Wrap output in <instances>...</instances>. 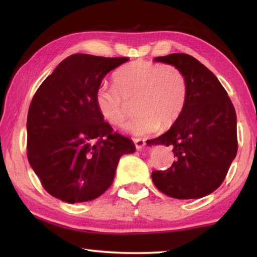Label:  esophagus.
Returning <instances> with one entry per match:
<instances>
[{
    "label": "esophagus",
    "mask_w": 257,
    "mask_h": 257,
    "mask_svg": "<svg viewBox=\"0 0 257 257\" xmlns=\"http://www.w3.org/2000/svg\"><path fill=\"white\" fill-rule=\"evenodd\" d=\"M133 143H135L137 150H142L143 147L145 146L146 140L143 139V138H136V139H133Z\"/></svg>",
    "instance_id": "1"
}]
</instances>
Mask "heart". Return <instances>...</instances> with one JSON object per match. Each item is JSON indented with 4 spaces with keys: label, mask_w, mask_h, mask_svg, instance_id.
Masks as SVG:
<instances>
[{
    "label": "heart",
    "mask_w": 257,
    "mask_h": 257,
    "mask_svg": "<svg viewBox=\"0 0 257 257\" xmlns=\"http://www.w3.org/2000/svg\"><path fill=\"white\" fill-rule=\"evenodd\" d=\"M114 86L101 85L94 94L97 110L105 121L120 125L133 100L137 113L124 124L132 135L143 136L167 128L184 111L188 94L185 73L174 65L145 59L131 62L113 75Z\"/></svg>",
    "instance_id": "b5f03b06"
}]
</instances>
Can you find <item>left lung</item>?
<instances>
[{
    "instance_id": "1",
    "label": "left lung",
    "mask_w": 257,
    "mask_h": 257,
    "mask_svg": "<svg viewBox=\"0 0 257 257\" xmlns=\"http://www.w3.org/2000/svg\"><path fill=\"white\" fill-rule=\"evenodd\" d=\"M154 61L185 73L188 94L184 111L166 133L149 145L173 149L175 161L166 171L152 172L156 187L171 198L199 199L222 184L237 153L236 112L215 75L187 54Z\"/></svg>"
}]
</instances>
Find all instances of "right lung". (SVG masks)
Returning a JSON list of instances; mask_svg holds the SVG:
<instances>
[{
    "label": "right lung",
    "mask_w": 257,
    "mask_h": 257,
    "mask_svg": "<svg viewBox=\"0 0 257 257\" xmlns=\"http://www.w3.org/2000/svg\"><path fill=\"white\" fill-rule=\"evenodd\" d=\"M127 57L69 56L31 100L27 156L45 191L69 203L103 194L113 182L122 154L136 146L104 121L94 103L101 80Z\"/></svg>",
    "instance_id": "1"
}]
</instances>
